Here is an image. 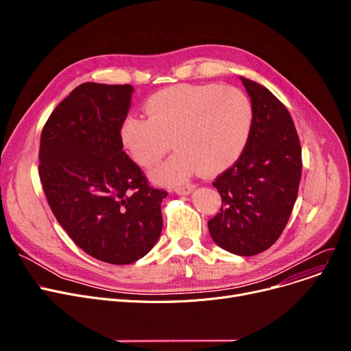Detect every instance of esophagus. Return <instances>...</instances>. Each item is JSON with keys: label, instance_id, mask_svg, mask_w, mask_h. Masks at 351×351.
<instances>
[{"label": "esophagus", "instance_id": "34e87169", "mask_svg": "<svg viewBox=\"0 0 351 351\" xmlns=\"http://www.w3.org/2000/svg\"><path fill=\"white\" fill-rule=\"evenodd\" d=\"M193 189H195V185H182V186H176L173 191L178 195H189Z\"/></svg>", "mask_w": 351, "mask_h": 351}]
</instances>
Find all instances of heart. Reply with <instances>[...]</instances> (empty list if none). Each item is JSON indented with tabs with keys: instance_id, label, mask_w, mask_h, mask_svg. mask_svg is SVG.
<instances>
[{
	"instance_id": "b5f03b06",
	"label": "heart",
	"mask_w": 351,
	"mask_h": 351,
	"mask_svg": "<svg viewBox=\"0 0 351 351\" xmlns=\"http://www.w3.org/2000/svg\"><path fill=\"white\" fill-rule=\"evenodd\" d=\"M147 118L131 115L119 129L123 147L138 165L151 168L169 149L176 152L151 173L159 185L202 172L216 175L242 156L254 110L243 90L217 84H180L160 89L145 102Z\"/></svg>"
}]
</instances>
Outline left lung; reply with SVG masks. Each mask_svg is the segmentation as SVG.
<instances>
[{
    "label": "left lung",
    "instance_id": "8db88e82",
    "mask_svg": "<svg viewBox=\"0 0 351 351\" xmlns=\"http://www.w3.org/2000/svg\"><path fill=\"white\" fill-rule=\"evenodd\" d=\"M254 118L242 156L216 178L220 212L208 222L215 243L233 254L269 249L285 230L298 199L302 146L287 108L263 85L241 78Z\"/></svg>",
    "mask_w": 351,
    "mask_h": 351
}]
</instances>
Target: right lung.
<instances>
[{
    "mask_svg": "<svg viewBox=\"0 0 351 351\" xmlns=\"http://www.w3.org/2000/svg\"><path fill=\"white\" fill-rule=\"evenodd\" d=\"M131 85L85 82L48 118L40 146V179L48 205L69 237L110 265L134 263L158 242L160 202L122 151L119 129L131 108Z\"/></svg>",
    "mask_w": 351,
    "mask_h": 351,
    "instance_id": "add662e5",
    "label": "right lung"
}]
</instances>
